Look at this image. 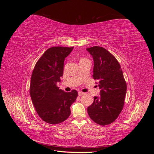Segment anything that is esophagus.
I'll use <instances>...</instances> for the list:
<instances>
[{"instance_id": "obj_1", "label": "esophagus", "mask_w": 154, "mask_h": 154, "mask_svg": "<svg viewBox=\"0 0 154 154\" xmlns=\"http://www.w3.org/2000/svg\"><path fill=\"white\" fill-rule=\"evenodd\" d=\"M78 95L80 96H83V95H85V93L84 92H81V91H80L78 92Z\"/></svg>"}]
</instances>
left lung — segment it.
Returning a JSON list of instances; mask_svg holds the SVG:
<instances>
[{"mask_svg":"<svg viewBox=\"0 0 154 154\" xmlns=\"http://www.w3.org/2000/svg\"><path fill=\"white\" fill-rule=\"evenodd\" d=\"M94 60L93 78L98 80L100 96L87 108L91 119L100 125H109L117 119L124 105L127 83L121 66L114 56L99 46L87 48Z\"/></svg>","mask_w":154,"mask_h":154,"instance_id":"8db88e82","label":"left lung"}]
</instances>
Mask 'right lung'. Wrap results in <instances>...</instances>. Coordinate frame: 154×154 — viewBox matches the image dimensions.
<instances>
[{"label":"right lung","mask_w":154,"mask_h":154,"mask_svg":"<svg viewBox=\"0 0 154 154\" xmlns=\"http://www.w3.org/2000/svg\"><path fill=\"white\" fill-rule=\"evenodd\" d=\"M73 47L48 49L36 62L30 83V96L40 118L49 124H58L71 114L70 106L76 101L78 92H66L57 86L63 76L64 60Z\"/></svg>","instance_id":"1"}]
</instances>
